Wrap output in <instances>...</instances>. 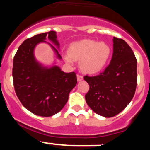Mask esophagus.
Masks as SVG:
<instances>
[{
    "label": "esophagus",
    "mask_w": 150,
    "mask_h": 150,
    "mask_svg": "<svg viewBox=\"0 0 150 150\" xmlns=\"http://www.w3.org/2000/svg\"><path fill=\"white\" fill-rule=\"evenodd\" d=\"M77 81H78V82H80V81H82V80H83V76L81 75H77Z\"/></svg>",
    "instance_id": "obj_1"
}]
</instances>
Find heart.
Instances as JSON below:
<instances>
[{
  "label": "heart",
  "instance_id": "obj_1",
  "mask_svg": "<svg viewBox=\"0 0 150 150\" xmlns=\"http://www.w3.org/2000/svg\"><path fill=\"white\" fill-rule=\"evenodd\" d=\"M68 54L65 57L68 63L72 64L73 60H80V69L93 74L104 68L111 54V49L104 42L83 39L72 44Z\"/></svg>",
  "mask_w": 150,
  "mask_h": 150
}]
</instances>
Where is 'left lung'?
<instances>
[{
	"instance_id": "obj_1",
	"label": "left lung",
	"mask_w": 150,
	"mask_h": 150,
	"mask_svg": "<svg viewBox=\"0 0 150 150\" xmlns=\"http://www.w3.org/2000/svg\"><path fill=\"white\" fill-rule=\"evenodd\" d=\"M113 52L109 65L97 76L86 75L89 85L85 94L88 106L97 114L111 118L131 101L137 87V59L130 46L113 37Z\"/></svg>"
}]
</instances>
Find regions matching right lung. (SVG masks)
Here are the masks:
<instances>
[{"label":"right lung","mask_w":150,"mask_h":150,"mask_svg":"<svg viewBox=\"0 0 150 150\" xmlns=\"http://www.w3.org/2000/svg\"><path fill=\"white\" fill-rule=\"evenodd\" d=\"M46 38L59 48L54 31L37 34L20 46L13 67V84L19 100L30 112L44 117L53 116L64 107L77 82L75 72L64 73L57 65L47 68L36 61L34 48L39 43L46 42ZM49 45L61 59L58 49Z\"/></svg>","instance_id":"add662e5"}]
</instances>
